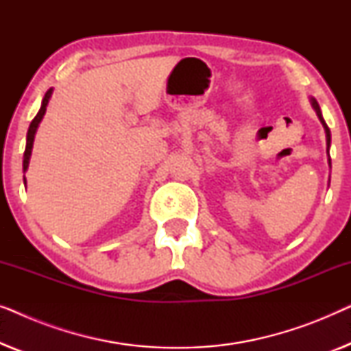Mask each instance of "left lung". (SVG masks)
<instances>
[{"mask_svg":"<svg viewBox=\"0 0 351 351\" xmlns=\"http://www.w3.org/2000/svg\"><path fill=\"white\" fill-rule=\"evenodd\" d=\"M310 102H311V107H313V110L316 112V114H318V118H319L321 124H323V128H324V132H326V145H328V155H329V147H330V131H329L328 124H326V121H324L323 114H321L319 105H318V102H316V99H310ZM329 166H330V158H329Z\"/></svg>","mask_w":351,"mask_h":351,"instance_id":"left-lung-1","label":"left lung"}]
</instances>
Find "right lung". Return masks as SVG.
Segmentation results:
<instances>
[{"label":"right lung","instance_id":"add662e5","mask_svg":"<svg viewBox=\"0 0 351 351\" xmlns=\"http://www.w3.org/2000/svg\"><path fill=\"white\" fill-rule=\"evenodd\" d=\"M52 95V89L47 90L45 94V97H43V102H41V108L40 112L35 118H33V121L30 123V128H28V132H27V145H25V153H23V172L27 171L28 167V162H30V156H32V148H33V141H35V134H36V129L40 126L43 117H45L46 113V107L47 104H49V99ZM23 184H25V177H23Z\"/></svg>","mask_w":351,"mask_h":351}]
</instances>
